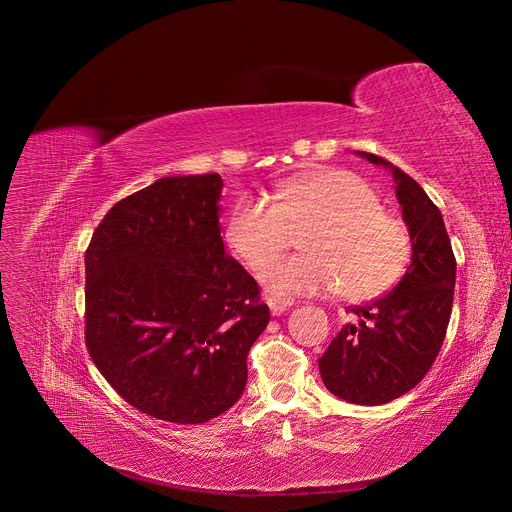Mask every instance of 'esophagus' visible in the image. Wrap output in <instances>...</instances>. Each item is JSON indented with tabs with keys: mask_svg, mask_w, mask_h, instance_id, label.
Wrapping results in <instances>:
<instances>
[{
	"mask_svg": "<svg viewBox=\"0 0 512 512\" xmlns=\"http://www.w3.org/2000/svg\"><path fill=\"white\" fill-rule=\"evenodd\" d=\"M291 306H294V300H285V298H273L269 300V308L271 312L277 316V314H283L285 310H289Z\"/></svg>",
	"mask_w": 512,
	"mask_h": 512,
	"instance_id": "1",
	"label": "esophagus"
}]
</instances>
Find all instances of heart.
<instances>
[{"instance_id":"heart-1","label":"heart","mask_w":512,"mask_h":512,"mask_svg":"<svg viewBox=\"0 0 512 512\" xmlns=\"http://www.w3.org/2000/svg\"><path fill=\"white\" fill-rule=\"evenodd\" d=\"M310 226L304 255L271 264L262 283L271 296L337 291L346 300H373L406 271L412 239L402 218L379 206L375 189L344 168H321L285 181L271 200L241 198L225 223L227 246L252 271L288 245L290 231Z\"/></svg>"}]
</instances>
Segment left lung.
I'll list each match as a JSON object with an SVG mask.
<instances>
[{
    "label": "left lung",
    "instance_id": "left-lung-1",
    "mask_svg": "<svg viewBox=\"0 0 512 512\" xmlns=\"http://www.w3.org/2000/svg\"><path fill=\"white\" fill-rule=\"evenodd\" d=\"M356 154L392 170L412 256L389 294L352 308L354 321L333 337L319 371L333 396L377 406L410 392L431 369L450 323L456 258L442 212L423 187L385 158Z\"/></svg>",
    "mask_w": 512,
    "mask_h": 512
}]
</instances>
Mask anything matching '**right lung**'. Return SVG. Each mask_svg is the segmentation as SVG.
Listing matches in <instances>:
<instances>
[{"mask_svg":"<svg viewBox=\"0 0 512 512\" xmlns=\"http://www.w3.org/2000/svg\"><path fill=\"white\" fill-rule=\"evenodd\" d=\"M221 175L164 177L114 204L85 252V344L106 381L154 419L200 425L229 410L271 321L225 254Z\"/></svg>","mask_w":512,"mask_h":512,"instance_id":"add662e5","label":"right lung"}]
</instances>
